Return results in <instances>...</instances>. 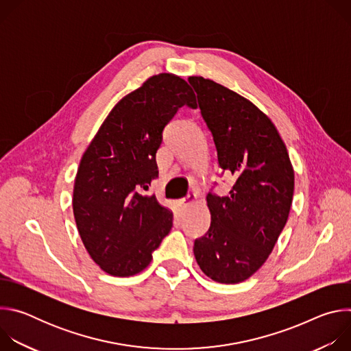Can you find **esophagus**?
<instances>
[{
  "label": "esophagus",
  "mask_w": 351,
  "mask_h": 351,
  "mask_svg": "<svg viewBox=\"0 0 351 351\" xmlns=\"http://www.w3.org/2000/svg\"><path fill=\"white\" fill-rule=\"evenodd\" d=\"M195 202H197V195H195L194 193H191V194H187L184 198L179 199L178 207H179L180 211H184V210H187V208H189L193 203H195Z\"/></svg>",
  "instance_id": "1"
}]
</instances>
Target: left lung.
I'll return each instance as SVG.
<instances>
[{
	"label": "left lung",
	"instance_id": "1",
	"mask_svg": "<svg viewBox=\"0 0 351 351\" xmlns=\"http://www.w3.org/2000/svg\"><path fill=\"white\" fill-rule=\"evenodd\" d=\"M189 82L218 164L236 178L229 195L208 193L211 225L195 239L194 257L213 280L240 283L263 267L287 222L294 171L275 125L252 101L202 76Z\"/></svg>",
	"mask_w": 351,
	"mask_h": 351
}]
</instances>
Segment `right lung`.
Segmentation results:
<instances>
[{"mask_svg": "<svg viewBox=\"0 0 351 351\" xmlns=\"http://www.w3.org/2000/svg\"><path fill=\"white\" fill-rule=\"evenodd\" d=\"M183 106L197 108L186 80L148 77L111 110L86 148L73 186V215L93 261L112 276H132L153 260L173 214L144 194L158 178L162 132Z\"/></svg>", "mask_w": 351, "mask_h": 351, "instance_id": "right-lung-1", "label": "right lung"}]
</instances>
